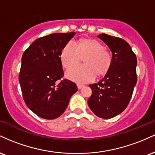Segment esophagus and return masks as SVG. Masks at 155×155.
I'll use <instances>...</instances> for the list:
<instances>
[{
  "mask_svg": "<svg viewBox=\"0 0 155 155\" xmlns=\"http://www.w3.org/2000/svg\"><path fill=\"white\" fill-rule=\"evenodd\" d=\"M84 87V85L81 84H77V87H78V89H79V90H80V89H81L82 87Z\"/></svg>",
  "mask_w": 155,
  "mask_h": 155,
  "instance_id": "esophagus-1",
  "label": "esophagus"
}]
</instances>
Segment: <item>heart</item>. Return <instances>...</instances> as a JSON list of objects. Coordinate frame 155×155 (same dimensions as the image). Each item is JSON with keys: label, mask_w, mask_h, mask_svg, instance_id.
<instances>
[{"label": "heart", "mask_w": 155, "mask_h": 155, "mask_svg": "<svg viewBox=\"0 0 155 155\" xmlns=\"http://www.w3.org/2000/svg\"><path fill=\"white\" fill-rule=\"evenodd\" d=\"M84 58V65L73 68L66 73L68 79L79 83H87L95 75L106 74L111 64V55L100 42L95 39L84 38L79 44L71 41L65 44L60 54L63 67L71 68Z\"/></svg>", "instance_id": "heart-1"}]
</instances>
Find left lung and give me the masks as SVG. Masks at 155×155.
Returning <instances> with one entry per match:
<instances>
[{
	"mask_svg": "<svg viewBox=\"0 0 155 155\" xmlns=\"http://www.w3.org/2000/svg\"><path fill=\"white\" fill-rule=\"evenodd\" d=\"M98 38L112 52L111 64L99 82L90 84L89 107L97 117L110 119L127 108L137 82V58L130 46L122 38L101 34Z\"/></svg>",
	"mask_w": 155,
	"mask_h": 155,
	"instance_id": "1",
	"label": "left lung"
}]
</instances>
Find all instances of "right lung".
<instances>
[{
	"label": "right lung",
	"mask_w": 155,
	"mask_h": 155,
	"mask_svg": "<svg viewBox=\"0 0 155 155\" xmlns=\"http://www.w3.org/2000/svg\"><path fill=\"white\" fill-rule=\"evenodd\" d=\"M76 33H57L34 41L25 51L19 81L23 98L33 113L46 120L63 114L77 86L64 75L60 54Z\"/></svg>",
	"instance_id": "obj_1"
}]
</instances>
